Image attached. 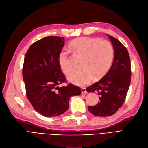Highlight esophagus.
Here are the masks:
<instances>
[{
	"label": "esophagus",
	"mask_w": 148,
	"mask_h": 148,
	"mask_svg": "<svg viewBox=\"0 0 148 148\" xmlns=\"http://www.w3.org/2000/svg\"><path fill=\"white\" fill-rule=\"evenodd\" d=\"M81 93H82L83 94H84L87 93V91H86V89L85 88H81Z\"/></svg>",
	"instance_id": "obj_1"
}]
</instances>
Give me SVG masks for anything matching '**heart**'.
I'll return each instance as SVG.
<instances>
[{
  "label": "heart",
  "instance_id": "heart-1",
  "mask_svg": "<svg viewBox=\"0 0 148 148\" xmlns=\"http://www.w3.org/2000/svg\"><path fill=\"white\" fill-rule=\"evenodd\" d=\"M74 51L84 56L81 64L83 70L68 76L70 83L83 86L89 84L94 78L98 79L108 72L113 62L114 49L111 43L105 40L95 37H79L70 43ZM59 64L63 72L67 75L73 70L69 53L62 49L58 56Z\"/></svg>",
  "mask_w": 148,
  "mask_h": 148
}]
</instances>
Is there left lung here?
<instances>
[{
  "mask_svg": "<svg viewBox=\"0 0 148 148\" xmlns=\"http://www.w3.org/2000/svg\"><path fill=\"white\" fill-rule=\"evenodd\" d=\"M114 50L113 64L109 71L97 82L86 88L88 92L99 94V102L89 106L92 114L106 117L116 113L123 105L130 84L131 64L127 48L118 39L108 35Z\"/></svg>",
  "mask_w": 148,
  "mask_h": 148,
  "instance_id": "1",
  "label": "left lung"
}]
</instances>
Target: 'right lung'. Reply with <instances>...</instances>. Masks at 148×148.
Wrapping results in <instances>:
<instances>
[{
	"mask_svg": "<svg viewBox=\"0 0 148 148\" xmlns=\"http://www.w3.org/2000/svg\"><path fill=\"white\" fill-rule=\"evenodd\" d=\"M64 37L49 36L34 43L25 54L23 68L26 95L34 108L45 117L63 114L71 97L79 95L81 88L72 84L59 87L66 81L58 56Z\"/></svg>",
	"mask_w": 148,
	"mask_h": 148,
	"instance_id": "add662e5",
	"label": "right lung"
}]
</instances>
